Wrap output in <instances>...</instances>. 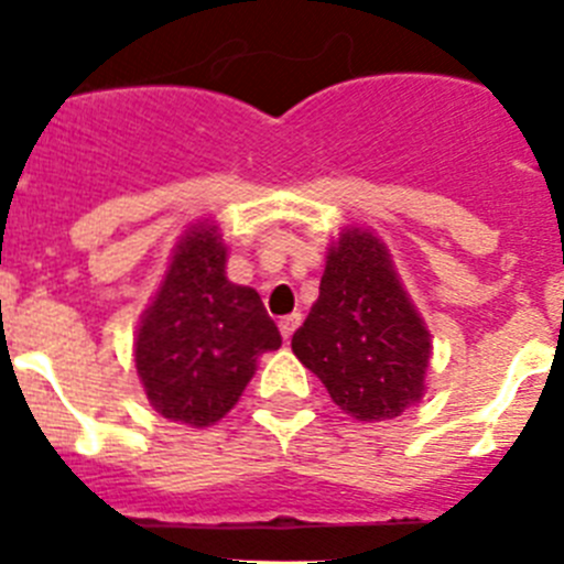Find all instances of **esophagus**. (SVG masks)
<instances>
[{
	"instance_id": "obj_1",
	"label": "esophagus",
	"mask_w": 564,
	"mask_h": 564,
	"mask_svg": "<svg viewBox=\"0 0 564 564\" xmlns=\"http://www.w3.org/2000/svg\"><path fill=\"white\" fill-rule=\"evenodd\" d=\"M296 327H299V313L285 316L282 322H279V330H282V338H285V341H291V336L296 333Z\"/></svg>"
}]
</instances>
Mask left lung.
Instances as JSON below:
<instances>
[{
    "instance_id": "8db88e82",
    "label": "left lung",
    "mask_w": 564,
    "mask_h": 564,
    "mask_svg": "<svg viewBox=\"0 0 564 564\" xmlns=\"http://www.w3.org/2000/svg\"><path fill=\"white\" fill-rule=\"evenodd\" d=\"M293 352L356 421H387L421 401L430 330L370 231H344Z\"/></svg>"
}]
</instances>
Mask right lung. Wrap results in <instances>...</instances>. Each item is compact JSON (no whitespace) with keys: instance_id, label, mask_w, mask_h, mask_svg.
I'll return each instance as SVG.
<instances>
[{"instance_id":"1","label":"right lung","mask_w":564,"mask_h":564,"mask_svg":"<svg viewBox=\"0 0 564 564\" xmlns=\"http://www.w3.org/2000/svg\"><path fill=\"white\" fill-rule=\"evenodd\" d=\"M279 344L259 293L226 279V246L214 226H194L143 313L134 367L154 412L208 426L239 401L257 356Z\"/></svg>"}]
</instances>
